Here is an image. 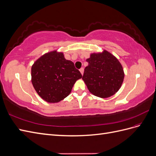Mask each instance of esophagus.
Returning <instances> with one entry per match:
<instances>
[{"instance_id": "34e87169", "label": "esophagus", "mask_w": 156, "mask_h": 156, "mask_svg": "<svg viewBox=\"0 0 156 156\" xmlns=\"http://www.w3.org/2000/svg\"><path fill=\"white\" fill-rule=\"evenodd\" d=\"M79 71H80V72H81V73L82 74V75H83V73H84V68H81V69H79Z\"/></svg>"}]
</instances>
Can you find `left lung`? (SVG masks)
<instances>
[{
	"label": "left lung",
	"instance_id": "8db88e82",
	"mask_svg": "<svg viewBox=\"0 0 156 156\" xmlns=\"http://www.w3.org/2000/svg\"><path fill=\"white\" fill-rule=\"evenodd\" d=\"M87 61L88 66L84 69L82 79L90 92L97 97L107 98L119 90L124 81V72L115 56L103 49L91 53Z\"/></svg>",
	"mask_w": 156,
	"mask_h": 156
}]
</instances>
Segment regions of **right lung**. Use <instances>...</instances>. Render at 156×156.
Returning a JSON list of instances; mask_svg holds the SVG:
<instances>
[{
	"mask_svg": "<svg viewBox=\"0 0 156 156\" xmlns=\"http://www.w3.org/2000/svg\"><path fill=\"white\" fill-rule=\"evenodd\" d=\"M82 75L63 52L53 50L41 55L31 68V81L37 94L46 102L58 103L66 98Z\"/></svg>",
	"mask_w": 156,
	"mask_h": 156,
	"instance_id": "1",
	"label": "right lung"
}]
</instances>
